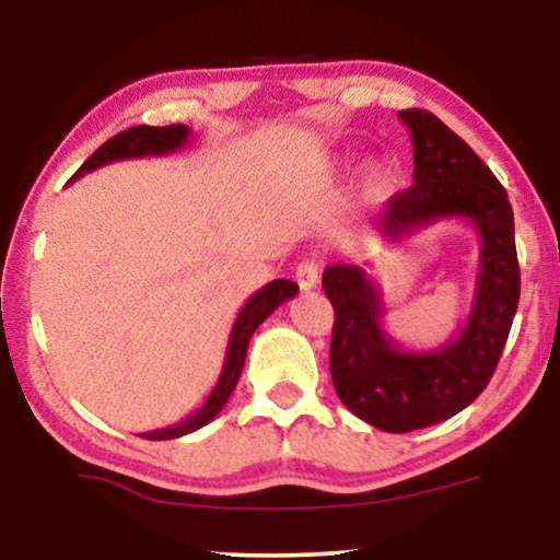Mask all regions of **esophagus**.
I'll use <instances>...</instances> for the list:
<instances>
[{
	"mask_svg": "<svg viewBox=\"0 0 560 560\" xmlns=\"http://www.w3.org/2000/svg\"><path fill=\"white\" fill-rule=\"evenodd\" d=\"M318 265L316 262H301L295 267V282L301 290H313L318 285Z\"/></svg>",
	"mask_w": 560,
	"mask_h": 560,
	"instance_id": "34e87169",
	"label": "esophagus"
}]
</instances>
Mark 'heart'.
<instances>
[{
	"instance_id": "obj_1",
	"label": "heart",
	"mask_w": 560,
	"mask_h": 560,
	"mask_svg": "<svg viewBox=\"0 0 560 560\" xmlns=\"http://www.w3.org/2000/svg\"><path fill=\"white\" fill-rule=\"evenodd\" d=\"M382 186H385V171L380 165H366L364 175H362V188L366 196H377Z\"/></svg>"
}]
</instances>
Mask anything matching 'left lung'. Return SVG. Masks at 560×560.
Masks as SVG:
<instances>
[{
  "instance_id": "obj_1",
  "label": "left lung",
  "mask_w": 560,
  "mask_h": 560,
  "mask_svg": "<svg viewBox=\"0 0 560 560\" xmlns=\"http://www.w3.org/2000/svg\"><path fill=\"white\" fill-rule=\"evenodd\" d=\"M397 117L412 137V186L393 196L377 221L400 242L443 219L479 234V270L469 316L439 349H405L385 331V301L364 267L328 265L334 305L331 377L339 400L380 431L408 433L448 420L492 380L520 301L515 217L502 183L462 137L423 109Z\"/></svg>"
}]
</instances>
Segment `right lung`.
Here are the masks:
<instances>
[{
  "label": "right lung",
  "mask_w": 560,
  "mask_h": 560,
  "mask_svg": "<svg viewBox=\"0 0 560 560\" xmlns=\"http://www.w3.org/2000/svg\"><path fill=\"white\" fill-rule=\"evenodd\" d=\"M190 129L186 125H171V127H132L119 132L112 140H106L102 148H98L94 155H91L86 163L79 167V173L73 175L71 180H79L81 175H86L96 167L117 163V160H129V158H148V155H167V152H178L188 144L190 140ZM298 293V285L290 280H272L267 282L265 288H259L255 295L249 298L247 303L242 305L240 316L234 318L232 334H229V343H226V354H224V364H221V374L217 380V385L206 397L203 405L186 416L178 423L167 425V428H158V431H148L140 433L142 439L148 441H171V439H180V435L194 433L198 428H203L206 423H211L213 418L219 416L221 408H224L229 395L234 393L236 380H240L242 366H244V357H247V347L252 334L257 331V326L270 316V313L290 301Z\"/></svg>",
  "instance_id": "right-lung-1"
}]
</instances>
